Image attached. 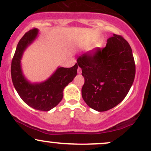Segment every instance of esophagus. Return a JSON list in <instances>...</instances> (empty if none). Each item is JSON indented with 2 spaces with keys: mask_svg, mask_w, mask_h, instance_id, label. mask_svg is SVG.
Listing matches in <instances>:
<instances>
[{
  "mask_svg": "<svg viewBox=\"0 0 151 151\" xmlns=\"http://www.w3.org/2000/svg\"><path fill=\"white\" fill-rule=\"evenodd\" d=\"M77 73L78 74H81V69L79 67H78V69H77Z\"/></svg>",
  "mask_w": 151,
  "mask_h": 151,
  "instance_id": "1",
  "label": "esophagus"
}]
</instances>
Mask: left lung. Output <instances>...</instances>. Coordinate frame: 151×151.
<instances>
[{
	"mask_svg": "<svg viewBox=\"0 0 151 151\" xmlns=\"http://www.w3.org/2000/svg\"><path fill=\"white\" fill-rule=\"evenodd\" d=\"M77 63L84 77L83 99L97 111H106L121 103L134 81L132 50L119 35L109 38L105 47L79 56Z\"/></svg>",
	"mask_w": 151,
	"mask_h": 151,
	"instance_id": "8db88e82",
	"label": "left lung"
}]
</instances>
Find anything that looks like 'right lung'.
I'll return each mask as SVG.
<instances>
[{
  "label": "right lung",
  "instance_id": "1",
  "mask_svg": "<svg viewBox=\"0 0 151 151\" xmlns=\"http://www.w3.org/2000/svg\"><path fill=\"white\" fill-rule=\"evenodd\" d=\"M37 33V29H32L19 41L11 62V78L15 89L22 101L36 110L47 111L61 101L64 89L77 75L78 65L76 63L70 68L58 67L44 82H29L22 74L20 60L24 50L33 42Z\"/></svg>",
  "mask_w": 151,
  "mask_h": 151
}]
</instances>
